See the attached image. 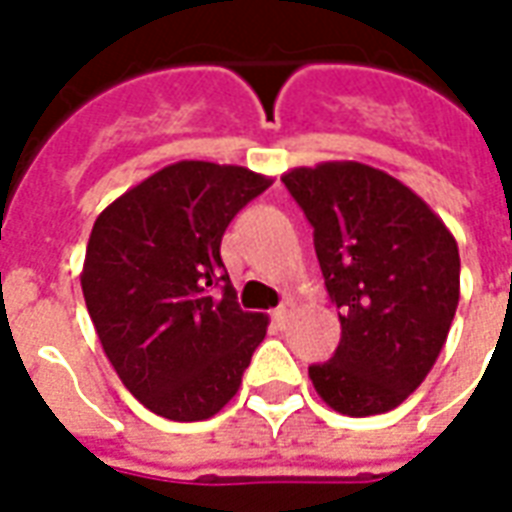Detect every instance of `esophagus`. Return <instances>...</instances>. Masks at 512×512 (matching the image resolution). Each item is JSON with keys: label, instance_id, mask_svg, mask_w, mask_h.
Returning <instances> with one entry per match:
<instances>
[{"label": "esophagus", "instance_id": "34e87169", "mask_svg": "<svg viewBox=\"0 0 512 512\" xmlns=\"http://www.w3.org/2000/svg\"><path fill=\"white\" fill-rule=\"evenodd\" d=\"M290 312H293V304H290V301H282L277 310L271 312V321L277 323L279 329H285V323H288Z\"/></svg>", "mask_w": 512, "mask_h": 512}]
</instances>
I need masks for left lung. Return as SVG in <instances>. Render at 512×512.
<instances>
[{"mask_svg":"<svg viewBox=\"0 0 512 512\" xmlns=\"http://www.w3.org/2000/svg\"><path fill=\"white\" fill-rule=\"evenodd\" d=\"M282 183L312 224L343 326L332 359L310 365L312 384L340 414H384L444 348L461 296L458 244L414 191L367 164L301 167Z\"/></svg>","mask_w":512,"mask_h":512,"instance_id":"1","label":"left lung"}]
</instances>
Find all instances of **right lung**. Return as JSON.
Instances as JSON below:
<instances>
[{"label":"right lung","mask_w":512,"mask_h":512,"mask_svg":"<svg viewBox=\"0 0 512 512\" xmlns=\"http://www.w3.org/2000/svg\"><path fill=\"white\" fill-rule=\"evenodd\" d=\"M268 186L252 169L178 161L95 219L87 312L120 381L158 417H213L266 337V315L238 307L222 235Z\"/></svg>","instance_id":"add662e5"}]
</instances>
